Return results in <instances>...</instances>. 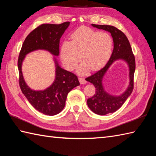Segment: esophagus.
Returning <instances> with one entry per match:
<instances>
[{"label": "esophagus", "mask_w": 156, "mask_h": 156, "mask_svg": "<svg viewBox=\"0 0 156 156\" xmlns=\"http://www.w3.org/2000/svg\"><path fill=\"white\" fill-rule=\"evenodd\" d=\"M78 79H79V82H80V83L81 84H85V83H87V81H86V80H85V79H84V78L80 77Z\"/></svg>", "instance_id": "esophagus-1"}]
</instances>
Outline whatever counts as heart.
<instances>
[{
  "instance_id": "b5f03b06",
  "label": "heart",
  "mask_w": 156,
  "mask_h": 156,
  "mask_svg": "<svg viewBox=\"0 0 156 156\" xmlns=\"http://www.w3.org/2000/svg\"><path fill=\"white\" fill-rule=\"evenodd\" d=\"M70 41H64L60 48L63 64L68 69H74L81 59L83 64L78 69L81 74L89 69L97 70L110 59L113 40L107 32H98L87 27H81L72 34Z\"/></svg>"
}]
</instances>
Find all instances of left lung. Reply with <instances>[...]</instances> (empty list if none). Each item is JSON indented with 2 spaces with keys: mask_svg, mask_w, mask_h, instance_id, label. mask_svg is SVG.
Here are the masks:
<instances>
[{
  "mask_svg": "<svg viewBox=\"0 0 156 156\" xmlns=\"http://www.w3.org/2000/svg\"><path fill=\"white\" fill-rule=\"evenodd\" d=\"M92 25L94 27L110 32L114 42L113 51L107 64L100 70L86 78V80L94 84L96 88L95 94L93 97L88 98L87 100L88 107L96 114L105 115L117 111L131 95L134 87L133 79L135 70V59L131 45L123 32L112 25L94 24H92ZM117 59H123L128 63L129 68L130 82L127 90L123 94L119 97H115L108 95L104 91L101 81L108 68Z\"/></svg>",
  "mask_w": 156,
  "mask_h": 156,
  "instance_id": "8db88e82",
  "label": "left lung"
}]
</instances>
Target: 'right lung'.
<instances>
[{
    "label": "right lung",
    "mask_w": 156,
    "mask_h": 156,
    "mask_svg": "<svg viewBox=\"0 0 156 156\" xmlns=\"http://www.w3.org/2000/svg\"><path fill=\"white\" fill-rule=\"evenodd\" d=\"M69 25L68 21L59 25H40L27 36L19 53L17 65L20 88L33 107L46 115H57L63 110L69 92L80 85L78 77L72 72L61 68L55 59V78L54 83L44 90L35 91L29 88L23 79L22 62L26 55L37 49H45L58 56L59 39Z\"/></svg>",
    "instance_id": "1"
}]
</instances>
